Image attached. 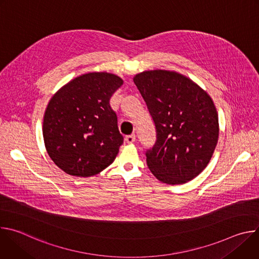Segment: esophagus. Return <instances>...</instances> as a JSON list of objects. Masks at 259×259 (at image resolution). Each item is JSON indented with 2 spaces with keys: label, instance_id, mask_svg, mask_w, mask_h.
<instances>
[{
  "label": "esophagus",
  "instance_id": "1",
  "mask_svg": "<svg viewBox=\"0 0 259 259\" xmlns=\"http://www.w3.org/2000/svg\"><path fill=\"white\" fill-rule=\"evenodd\" d=\"M125 140H126L127 143H133L135 141V134H131V135L126 136Z\"/></svg>",
  "mask_w": 259,
  "mask_h": 259
}]
</instances>
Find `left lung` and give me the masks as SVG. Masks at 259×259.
Instances as JSON below:
<instances>
[{
	"label": "left lung",
	"mask_w": 259,
	"mask_h": 259,
	"mask_svg": "<svg viewBox=\"0 0 259 259\" xmlns=\"http://www.w3.org/2000/svg\"><path fill=\"white\" fill-rule=\"evenodd\" d=\"M133 82L157 131L155 145L145 154L147 166L161 182H189L207 167L218 141V114L212 98L175 70H144Z\"/></svg>",
	"instance_id": "8db88e82"
}]
</instances>
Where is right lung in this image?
<instances>
[{
  "label": "right lung",
  "instance_id": "1",
  "mask_svg": "<svg viewBox=\"0 0 259 259\" xmlns=\"http://www.w3.org/2000/svg\"><path fill=\"white\" fill-rule=\"evenodd\" d=\"M123 84L115 73L86 72L51 97L43 137L49 157L62 171L90 177L115 161L124 140L109 99Z\"/></svg>",
  "mask_w": 259,
  "mask_h": 259
}]
</instances>
